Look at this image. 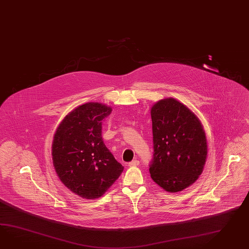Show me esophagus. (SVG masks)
Segmentation results:
<instances>
[{"label":"esophagus","mask_w":249,"mask_h":249,"mask_svg":"<svg viewBox=\"0 0 249 249\" xmlns=\"http://www.w3.org/2000/svg\"><path fill=\"white\" fill-rule=\"evenodd\" d=\"M140 164V161L138 160H132V161H130L129 163H128V165L130 166H138Z\"/></svg>","instance_id":"1"}]
</instances>
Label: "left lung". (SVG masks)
I'll list each match as a JSON object with an SVG mask.
<instances>
[{"mask_svg":"<svg viewBox=\"0 0 249 249\" xmlns=\"http://www.w3.org/2000/svg\"><path fill=\"white\" fill-rule=\"evenodd\" d=\"M151 116V177L167 192H180L195 182L203 171L208 153L204 130L198 117L173 98L156 103Z\"/></svg>","mask_w":249,"mask_h":249,"instance_id":"obj_1","label":"left lung"}]
</instances>
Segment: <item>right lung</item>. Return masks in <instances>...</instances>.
<instances>
[{
    "instance_id": "obj_1",
    "label": "right lung",
    "mask_w": 249,
    "mask_h": 249,
    "mask_svg": "<svg viewBox=\"0 0 249 249\" xmlns=\"http://www.w3.org/2000/svg\"><path fill=\"white\" fill-rule=\"evenodd\" d=\"M112 108L87 103L71 111L57 128L52 160L57 176L81 198L101 197L124 171L104 143L102 124Z\"/></svg>"
}]
</instances>
